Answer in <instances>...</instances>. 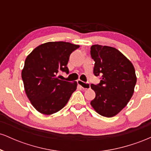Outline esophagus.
I'll return each instance as SVG.
<instances>
[{"label":"esophagus","instance_id":"34e87169","mask_svg":"<svg viewBox=\"0 0 151 151\" xmlns=\"http://www.w3.org/2000/svg\"><path fill=\"white\" fill-rule=\"evenodd\" d=\"M77 83H78V84H79V85L83 89H89L90 88L89 83L84 82V81H82L81 80H78Z\"/></svg>","mask_w":151,"mask_h":151}]
</instances>
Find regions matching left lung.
Segmentation results:
<instances>
[{
  "instance_id": "8db88e82",
  "label": "left lung",
  "mask_w": 151,
  "mask_h": 151,
  "mask_svg": "<svg viewBox=\"0 0 151 151\" xmlns=\"http://www.w3.org/2000/svg\"><path fill=\"white\" fill-rule=\"evenodd\" d=\"M91 55L95 62L93 74H101L102 78L97 85L91 84L96 96L90 104L100 115L113 117L132 97L137 80L134 67L129 59L112 47L93 45Z\"/></svg>"
}]
</instances>
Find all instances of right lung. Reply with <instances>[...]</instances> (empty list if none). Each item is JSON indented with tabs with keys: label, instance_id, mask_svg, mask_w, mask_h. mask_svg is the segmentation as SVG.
Instances as JSON below:
<instances>
[{
	"label": "right lung",
	"instance_id": "right-lung-1",
	"mask_svg": "<svg viewBox=\"0 0 151 151\" xmlns=\"http://www.w3.org/2000/svg\"><path fill=\"white\" fill-rule=\"evenodd\" d=\"M79 45L66 42H48L27 55L22 79L27 98L40 113L50 115L65 107L77 89V82L59 79L60 71L69 73L70 55Z\"/></svg>",
	"mask_w": 151,
	"mask_h": 151
}]
</instances>
